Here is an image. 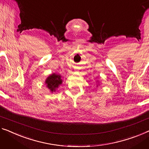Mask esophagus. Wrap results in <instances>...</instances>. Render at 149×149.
<instances>
[{"instance_id":"1","label":"esophagus","mask_w":149,"mask_h":149,"mask_svg":"<svg viewBox=\"0 0 149 149\" xmlns=\"http://www.w3.org/2000/svg\"><path fill=\"white\" fill-rule=\"evenodd\" d=\"M75 70H77V67L75 68Z\"/></svg>"}]
</instances>
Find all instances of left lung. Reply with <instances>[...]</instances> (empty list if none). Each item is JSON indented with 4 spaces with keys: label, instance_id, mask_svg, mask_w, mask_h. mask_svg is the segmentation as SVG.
<instances>
[{
    "label": "left lung",
    "instance_id": "left-lung-1",
    "mask_svg": "<svg viewBox=\"0 0 149 149\" xmlns=\"http://www.w3.org/2000/svg\"><path fill=\"white\" fill-rule=\"evenodd\" d=\"M97 84H96V87H97V86H100L99 81H97Z\"/></svg>",
    "mask_w": 149,
    "mask_h": 149
}]
</instances>
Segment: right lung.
I'll return each mask as SVG.
<instances>
[{"label": "right lung", "mask_w": 149, "mask_h": 149, "mask_svg": "<svg viewBox=\"0 0 149 149\" xmlns=\"http://www.w3.org/2000/svg\"><path fill=\"white\" fill-rule=\"evenodd\" d=\"M63 80L61 79V75L60 74H57L55 73H53L52 74H50L47 77L45 84H46L47 88L52 93L56 92L57 89L59 88V86L61 85Z\"/></svg>", "instance_id": "1"}]
</instances>
